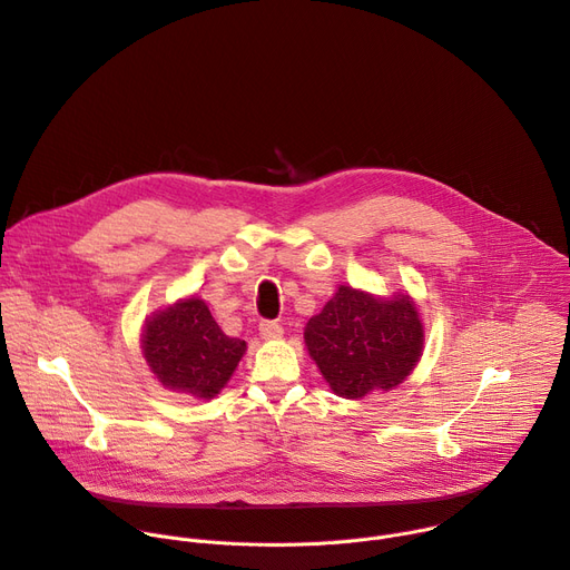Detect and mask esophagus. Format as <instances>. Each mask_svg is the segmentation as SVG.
<instances>
[{
	"label": "esophagus",
	"mask_w": 570,
	"mask_h": 570,
	"mask_svg": "<svg viewBox=\"0 0 570 570\" xmlns=\"http://www.w3.org/2000/svg\"><path fill=\"white\" fill-rule=\"evenodd\" d=\"M258 334H262L266 341H275V338H282L284 330L275 321H262V323H258Z\"/></svg>",
	"instance_id": "34e87169"
}]
</instances>
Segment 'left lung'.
Returning a JSON list of instances; mask_svg holds the SVG:
<instances>
[{"label":"left lung","instance_id":"1","mask_svg":"<svg viewBox=\"0 0 570 570\" xmlns=\"http://www.w3.org/2000/svg\"><path fill=\"white\" fill-rule=\"evenodd\" d=\"M425 330L406 293L375 297L338 286L304 327V343L330 389L347 400L391 391L416 368Z\"/></svg>","mask_w":570,"mask_h":570}]
</instances>
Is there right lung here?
I'll use <instances>...</instances> for the list:
<instances>
[{
	"mask_svg": "<svg viewBox=\"0 0 570 570\" xmlns=\"http://www.w3.org/2000/svg\"><path fill=\"white\" fill-rule=\"evenodd\" d=\"M140 343L154 377L170 391L202 400L225 389L247 347L218 327L197 295L154 312L145 321Z\"/></svg>",
	"mask_w": 570,
	"mask_h": 570,
	"instance_id": "add662e5",
	"label": "right lung"
}]
</instances>
